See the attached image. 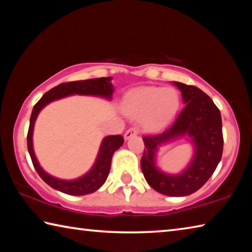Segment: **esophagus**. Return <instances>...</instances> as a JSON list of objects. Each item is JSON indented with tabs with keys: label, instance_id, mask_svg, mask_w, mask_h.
<instances>
[{
	"label": "esophagus",
	"instance_id": "obj_1",
	"mask_svg": "<svg viewBox=\"0 0 252 252\" xmlns=\"http://www.w3.org/2000/svg\"><path fill=\"white\" fill-rule=\"evenodd\" d=\"M138 133H139V130L136 129V127H130L129 130L126 131L125 139H126V140L130 139V138H132V136H134V135H136Z\"/></svg>",
	"mask_w": 252,
	"mask_h": 252
}]
</instances>
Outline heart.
Wrapping results in <instances>:
<instances>
[{"instance_id":"obj_1","label":"heart","mask_w":252,"mask_h":252,"mask_svg":"<svg viewBox=\"0 0 252 252\" xmlns=\"http://www.w3.org/2000/svg\"><path fill=\"white\" fill-rule=\"evenodd\" d=\"M126 116L142 119L147 130L158 131L173 120L180 106V95L173 88L142 87L127 93L122 101Z\"/></svg>"}]
</instances>
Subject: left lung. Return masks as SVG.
Segmentation results:
<instances>
[{
  "label": "left lung",
  "mask_w": 252,
  "mask_h": 252,
  "mask_svg": "<svg viewBox=\"0 0 252 252\" xmlns=\"http://www.w3.org/2000/svg\"><path fill=\"white\" fill-rule=\"evenodd\" d=\"M173 84L181 91L185 108L173 125L157 135L144 136L141 169L152 189L169 197H186L198 191L215 172L222 157V121L211 97L193 85ZM188 136L194 148L193 159L180 174L163 173L156 165L158 148Z\"/></svg>",
  "instance_id": "left-lung-1"
}]
</instances>
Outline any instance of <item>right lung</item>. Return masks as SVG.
<instances>
[{
	"instance_id": "1",
	"label": "right lung",
	"mask_w": 252,
	"mask_h": 252,
	"mask_svg": "<svg viewBox=\"0 0 252 252\" xmlns=\"http://www.w3.org/2000/svg\"><path fill=\"white\" fill-rule=\"evenodd\" d=\"M111 80H112V78L108 76V78L73 81V82L59 84L58 87H54L49 92L44 93V95L34 105L31 118H30V126L28 132V150L36 172L39 173L42 180L45 183H48L53 189L70 195H84L93 193L97 189H100L104 185L106 178L109 176L111 160H112L113 153L122 146L125 140H123L122 135L105 136L102 140L95 162L92 165V168L80 178L73 179V180H63V179L55 178L44 171L36 159L35 153H34L33 130L34 123H35L37 116H39L41 110L49 103H51V102L73 94L99 96L106 100H111L114 92V88L112 83H111Z\"/></svg>"
}]
</instances>
